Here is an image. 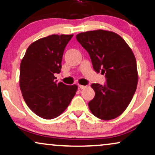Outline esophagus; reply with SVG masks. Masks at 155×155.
I'll use <instances>...</instances> for the list:
<instances>
[{"label":"esophagus","instance_id":"1","mask_svg":"<svg viewBox=\"0 0 155 155\" xmlns=\"http://www.w3.org/2000/svg\"><path fill=\"white\" fill-rule=\"evenodd\" d=\"M85 87H86V86H85V85H79V88H80V89L82 90V89H84V88H85Z\"/></svg>","mask_w":155,"mask_h":155}]
</instances>
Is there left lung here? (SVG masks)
<instances>
[{
    "instance_id": "left-lung-1",
    "label": "left lung",
    "mask_w": 155,
    "mask_h": 155,
    "mask_svg": "<svg viewBox=\"0 0 155 155\" xmlns=\"http://www.w3.org/2000/svg\"><path fill=\"white\" fill-rule=\"evenodd\" d=\"M76 38L89 54L94 70L105 74L104 85H91L95 95L88 103L90 111L101 120L117 117L129 105L137 89L134 53L123 38L111 31L84 32Z\"/></svg>"
}]
</instances>
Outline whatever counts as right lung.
Instances as JSON below:
<instances>
[{
	"label": "right lung",
	"mask_w": 155,
	"mask_h": 155,
	"mask_svg": "<svg viewBox=\"0 0 155 155\" xmlns=\"http://www.w3.org/2000/svg\"><path fill=\"white\" fill-rule=\"evenodd\" d=\"M73 35H51L30 45L21 60L20 87L23 99L35 114L52 120L65 111L78 86L58 83L64 50Z\"/></svg>",
	"instance_id": "add662e5"
}]
</instances>
